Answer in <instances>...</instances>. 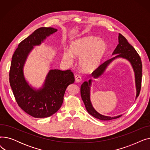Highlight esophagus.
I'll return each instance as SVG.
<instances>
[{
  "label": "esophagus",
  "mask_w": 150,
  "mask_h": 150,
  "mask_svg": "<svg viewBox=\"0 0 150 150\" xmlns=\"http://www.w3.org/2000/svg\"><path fill=\"white\" fill-rule=\"evenodd\" d=\"M75 81L76 83H80L82 80L81 77L80 75H76L75 76Z\"/></svg>",
  "instance_id": "obj_1"
}]
</instances>
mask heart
<instances>
[{"instance_id": "obj_1", "label": "heart", "mask_w": 150, "mask_h": 150, "mask_svg": "<svg viewBox=\"0 0 150 150\" xmlns=\"http://www.w3.org/2000/svg\"><path fill=\"white\" fill-rule=\"evenodd\" d=\"M107 50V45L102 39L89 36L71 42L69 51L64 50L62 58L72 64L74 58L79 59L78 64L84 72H92L100 66Z\"/></svg>"}]
</instances>
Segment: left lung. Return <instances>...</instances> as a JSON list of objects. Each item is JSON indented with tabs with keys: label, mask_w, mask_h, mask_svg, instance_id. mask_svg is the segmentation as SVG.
Masks as SVG:
<instances>
[{
	"label": "left lung",
	"mask_w": 150,
	"mask_h": 150,
	"mask_svg": "<svg viewBox=\"0 0 150 150\" xmlns=\"http://www.w3.org/2000/svg\"><path fill=\"white\" fill-rule=\"evenodd\" d=\"M112 55L115 57L107 60L103 64H101L98 69L92 73V76L94 78H98L101 76L105 72L107 67L111 62L117 58H123L128 60L133 69L135 75V83L136 87V99L138 97L141 89L142 83V64L140 57L135 50V49L128 42L126 39L120 33L119 34V44L116 47L113 52ZM92 80L90 79L88 81H84L81 86V96L84 102L86 109L89 114L96 119L101 120H111L117 119L122 116V115L115 117H109L101 115L98 113L93 108L91 101V86Z\"/></svg>",
	"instance_id": "left-lung-1"
}]
</instances>
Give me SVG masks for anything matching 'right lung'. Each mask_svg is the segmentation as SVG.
Masks as SVG:
<instances>
[{"mask_svg": "<svg viewBox=\"0 0 150 150\" xmlns=\"http://www.w3.org/2000/svg\"><path fill=\"white\" fill-rule=\"evenodd\" d=\"M57 31L52 27L36 30L19 43L12 57L10 83L16 101L22 110L35 118L48 117L57 112L62 104L67 86L75 81L70 70H50L39 89L31 87L25 78L23 67L30 52Z\"/></svg>", "mask_w": 150, "mask_h": 150, "instance_id": "obj_1", "label": "right lung"}]
</instances>
